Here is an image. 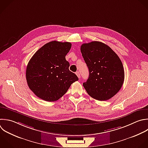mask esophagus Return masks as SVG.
I'll return each instance as SVG.
<instances>
[{
	"label": "esophagus",
	"instance_id": "esophagus-1",
	"mask_svg": "<svg viewBox=\"0 0 148 148\" xmlns=\"http://www.w3.org/2000/svg\"><path fill=\"white\" fill-rule=\"evenodd\" d=\"M76 75H77V76L79 78L80 77V73H79V72H76Z\"/></svg>",
	"mask_w": 148,
	"mask_h": 148
}]
</instances>
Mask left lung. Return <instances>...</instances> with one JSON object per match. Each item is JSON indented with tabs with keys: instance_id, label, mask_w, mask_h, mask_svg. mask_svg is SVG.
Instances as JSON below:
<instances>
[{
	"instance_id": "left-lung-1",
	"label": "left lung",
	"mask_w": 148,
	"mask_h": 148,
	"mask_svg": "<svg viewBox=\"0 0 148 148\" xmlns=\"http://www.w3.org/2000/svg\"><path fill=\"white\" fill-rule=\"evenodd\" d=\"M80 50L89 71L83 87L95 99H109L124 83V71L120 59L110 47L100 42L84 43Z\"/></svg>"
}]
</instances>
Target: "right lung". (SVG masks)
<instances>
[{
    "label": "right lung",
    "mask_w": 148,
    "mask_h": 148,
    "mask_svg": "<svg viewBox=\"0 0 148 148\" xmlns=\"http://www.w3.org/2000/svg\"><path fill=\"white\" fill-rule=\"evenodd\" d=\"M71 46L69 42L52 41L39 49L29 60L26 79L29 88L38 97L56 101L79 80L69 71V63L65 58Z\"/></svg>",
    "instance_id": "1"
}]
</instances>
